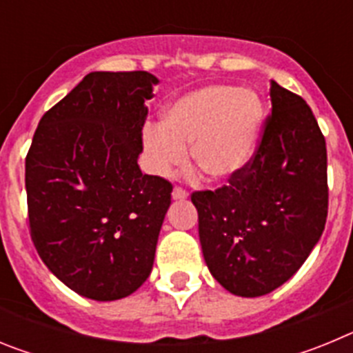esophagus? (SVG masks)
<instances>
[{
    "label": "esophagus",
    "mask_w": 353,
    "mask_h": 353,
    "mask_svg": "<svg viewBox=\"0 0 353 353\" xmlns=\"http://www.w3.org/2000/svg\"><path fill=\"white\" fill-rule=\"evenodd\" d=\"M171 198H173L174 201H180V199L187 198V192L183 191V189H180V187H174L173 192H171Z\"/></svg>",
    "instance_id": "1"
}]
</instances>
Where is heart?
<instances>
[{
    "instance_id": "obj_1",
    "label": "heart",
    "mask_w": 353,
    "mask_h": 353,
    "mask_svg": "<svg viewBox=\"0 0 353 353\" xmlns=\"http://www.w3.org/2000/svg\"><path fill=\"white\" fill-rule=\"evenodd\" d=\"M265 123V105L252 90L214 84L185 93L171 102L161 127L143 130L146 164L155 174H170L189 159L214 182L235 179L258 152Z\"/></svg>"
}]
</instances>
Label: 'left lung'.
I'll return each instance as SVG.
<instances>
[{"mask_svg":"<svg viewBox=\"0 0 353 353\" xmlns=\"http://www.w3.org/2000/svg\"><path fill=\"white\" fill-rule=\"evenodd\" d=\"M272 114L252 162L230 185L192 192L205 263L239 297L285 285L327 219L325 138L302 97L270 81Z\"/></svg>","mask_w":353,"mask_h":353,"instance_id":"8db88e82","label":"left lung"}]
</instances>
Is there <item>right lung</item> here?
<instances>
[{"label":"right lung","instance_id":"add662e5","mask_svg":"<svg viewBox=\"0 0 353 353\" xmlns=\"http://www.w3.org/2000/svg\"><path fill=\"white\" fill-rule=\"evenodd\" d=\"M157 83L148 72H90L43 114L26 155L37 252L92 301L127 297L154 267L173 187L143 174L138 157Z\"/></svg>","mask_w":353,"mask_h":353}]
</instances>
